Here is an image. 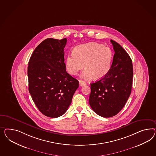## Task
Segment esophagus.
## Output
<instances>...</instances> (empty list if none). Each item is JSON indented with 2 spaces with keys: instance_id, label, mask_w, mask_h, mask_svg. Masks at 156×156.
Masks as SVG:
<instances>
[{
  "instance_id": "1",
  "label": "esophagus",
  "mask_w": 156,
  "mask_h": 156,
  "mask_svg": "<svg viewBox=\"0 0 156 156\" xmlns=\"http://www.w3.org/2000/svg\"><path fill=\"white\" fill-rule=\"evenodd\" d=\"M86 82H84L83 80H80V86H83L86 85Z\"/></svg>"
}]
</instances>
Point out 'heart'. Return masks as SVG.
Masks as SVG:
<instances>
[{"label": "heart", "mask_w": 156, "mask_h": 156, "mask_svg": "<svg viewBox=\"0 0 156 156\" xmlns=\"http://www.w3.org/2000/svg\"><path fill=\"white\" fill-rule=\"evenodd\" d=\"M112 61V52L108 46L91 42L76 46L73 53L67 55L65 67L72 76L76 75L83 67L86 68L81 77L99 80L109 72Z\"/></svg>", "instance_id": "obj_1"}]
</instances>
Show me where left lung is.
Wrapping results in <instances>:
<instances>
[{
  "instance_id": "8db88e82",
  "label": "left lung",
  "mask_w": 156,
  "mask_h": 156,
  "mask_svg": "<svg viewBox=\"0 0 156 156\" xmlns=\"http://www.w3.org/2000/svg\"><path fill=\"white\" fill-rule=\"evenodd\" d=\"M110 41L115 51L111 69L105 77L91 83L89 97L93 111L104 118L114 116L124 107L131 94L133 75L129 55L118 42Z\"/></svg>"
}]
</instances>
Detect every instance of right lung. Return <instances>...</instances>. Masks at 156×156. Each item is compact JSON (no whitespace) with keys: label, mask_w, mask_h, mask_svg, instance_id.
<instances>
[{"label":"right lung","mask_w":156,"mask_h":156,"mask_svg":"<svg viewBox=\"0 0 156 156\" xmlns=\"http://www.w3.org/2000/svg\"><path fill=\"white\" fill-rule=\"evenodd\" d=\"M67 39L49 38L34 49L28 66L29 91L39 111L48 117L65 114L79 87L66 71L63 49Z\"/></svg>","instance_id":"add662e5"}]
</instances>
